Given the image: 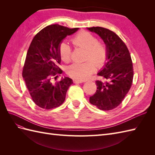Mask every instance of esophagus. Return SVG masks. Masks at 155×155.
<instances>
[{
  "instance_id": "obj_1",
  "label": "esophagus",
  "mask_w": 155,
  "mask_h": 155,
  "mask_svg": "<svg viewBox=\"0 0 155 155\" xmlns=\"http://www.w3.org/2000/svg\"><path fill=\"white\" fill-rule=\"evenodd\" d=\"M73 81L75 83H83L85 82V81H81V80H78V79H74Z\"/></svg>"
}]
</instances>
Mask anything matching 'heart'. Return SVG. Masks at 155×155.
<instances>
[{
  "label": "heart",
  "mask_w": 155,
  "mask_h": 155,
  "mask_svg": "<svg viewBox=\"0 0 155 155\" xmlns=\"http://www.w3.org/2000/svg\"><path fill=\"white\" fill-rule=\"evenodd\" d=\"M71 41L76 47L87 50L86 59L84 63H74L67 68V74L70 77L79 80H84L94 71L95 66L101 68L108 60L109 50L105 43L98 41L96 37L88 31H80ZM61 59L64 62H68L71 58L72 48L64 42L61 43L58 48Z\"/></svg>",
  "instance_id": "obj_1"
}]
</instances>
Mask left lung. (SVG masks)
Listing matches in <instances>:
<instances>
[{"label":"left lung","mask_w":155,"mask_h":155,"mask_svg":"<svg viewBox=\"0 0 155 155\" xmlns=\"http://www.w3.org/2000/svg\"><path fill=\"white\" fill-rule=\"evenodd\" d=\"M99 35L106 44L109 56L104 68L97 74V90L89 101L102 110H110L120 105L133 83V62L129 51L120 37L112 31L102 27L88 28Z\"/></svg>","instance_id":"1"}]
</instances>
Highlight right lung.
Masks as SVG:
<instances>
[{
    "label": "right lung",
    "mask_w": 155,
    "mask_h": 155,
    "mask_svg": "<svg viewBox=\"0 0 155 155\" xmlns=\"http://www.w3.org/2000/svg\"><path fill=\"white\" fill-rule=\"evenodd\" d=\"M79 28H68L59 25L46 26L35 35L27 51L22 77L32 100L41 109L49 110L64 101L72 79L64 78L54 81L62 70L58 65L61 58L58 48L67 35Z\"/></svg>",
    "instance_id": "add662e5"
}]
</instances>
